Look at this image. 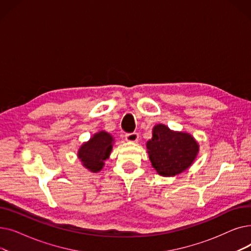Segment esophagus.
<instances>
[{
	"label": "esophagus",
	"instance_id": "obj_1",
	"mask_svg": "<svg viewBox=\"0 0 251 251\" xmlns=\"http://www.w3.org/2000/svg\"><path fill=\"white\" fill-rule=\"evenodd\" d=\"M139 138V135L137 132H132V133H127L125 135V139L127 141H130V142H136Z\"/></svg>",
	"mask_w": 251,
	"mask_h": 251
}]
</instances>
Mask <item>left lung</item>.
<instances>
[{
    "label": "left lung",
    "instance_id": "left-lung-1",
    "mask_svg": "<svg viewBox=\"0 0 251 251\" xmlns=\"http://www.w3.org/2000/svg\"><path fill=\"white\" fill-rule=\"evenodd\" d=\"M147 148L152 167L164 177H173L186 171L200 151L199 143L189 133L173 131L163 124L153 127Z\"/></svg>",
    "mask_w": 251,
    "mask_h": 251
}]
</instances>
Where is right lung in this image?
I'll use <instances>...</instances> for the list:
<instances>
[{
	"label": "right lung",
	"instance_id": "obj_1",
	"mask_svg": "<svg viewBox=\"0 0 251 251\" xmlns=\"http://www.w3.org/2000/svg\"><path fill=\"white\" fill-rule=\"evenodd\" d=\"M113 143L114 138L110 133L100 131L80 147L77 153L78 159L90 172H100L104 165L103 162L109 159Z\"/></svg>",
	"mask_w": 251,
	"mask_h": 251
}]
</instances>
